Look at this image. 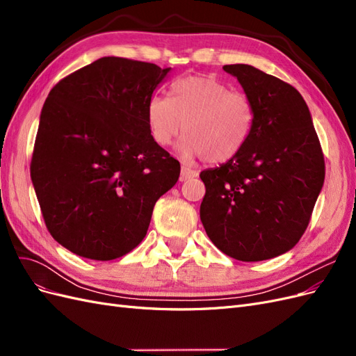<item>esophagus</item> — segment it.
Returning a JSON list of instances; mask_svg holds the SVG:
<instances>
[{
    "label": "esophagus",
    "instance_id": "esophagus-1",
    "mask_svg": "<svg viewBox=\"0 0 356 356\" xmlns=\"http://www.w3.org/2000/svg\"><path fill=\"white\" fill-rule=\"evenodd\" d=\"M196 177H197V172L195 169H190L187 166H182L181 168V177H179L181 181H186V179H190V178H196Z\"/></svg>",
    "mask_w": 356,
    "mask_h": 356
}]
</instances>
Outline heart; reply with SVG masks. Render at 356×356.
<instances>
[{"label": "heart", "mask_w": 356, "mask_h": 356, "mask_svg": "<svg viewBox=\"0 0 356 356\" xmlns=\"http://www.w3.org/2000/svg\"><path fill=\"white\" fill-rule=\"evenodd\" d=\"M170 90L172 98L154 93L147 102L148 132L157 145L168 147L184 132L181 154L209 165L227 163L242 152L255 124L248 95L208 75L177 79Z\"/></svg>", "instance_id": "obj_1"}]
</instances>
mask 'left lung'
<instances>
[{
	"label": "left lung",
	"mask_w": 356,
	"mask_h": 356,
	"mask_svg": "<svg viewBox=\"0 0 356 356\" xmlns=\"http://www.w3.org/2000/svg\"><path fill=\"white\" fill-rule=\"evenodd\" d=\"M222 70L254 104L255 124L242 152L200 172V220L212 243L241 261L294 248L306 232L325 178L324 153L303 96L251 65Z\"/></svg>",
	"instance_id": "left-lung-1"
}]
</instances>
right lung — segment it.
Wrapping results in <instances>:
<instances>
[{
  "label": "right lung",
  "instance_id": "1",
  "mask_svg": "<svg viewBox=\"0 0 356 356\" xmlns=\"http://www.w3.org/2000/svg\"><path fill=\"white\" fill-rule=\"evenodd\" d=\"M170 68L101 58L62 79L40 115L31 179L46 227L71 252L123 257L145 238L179 161L148 132L147 102Z\"/></svg>",
  "mask_w": 356,
  "mask_h": 356
}]
</instances>
